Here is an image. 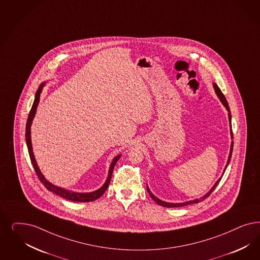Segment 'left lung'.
Masks as SVG:
<instances>
[{
	"label": "left lung",
	"mask_w": 260,
	"mask_h": 260,
	"mask_svg": "<svg viewBox=\"0 0 260 260\" xmlns=\"http://www.w3.org/2000/svg\"><path fill=\"white\" fill-rule=\"evenodd\" d=\"M213 88H214L215 93H216V95L218 96V98L219 100L221 101V103L223 104V106H224L225 109L228 110V115H229V122H230V131H231V137H232V139H233V128H232V113H231V109H230V107H229V104H228V102H226V100L224 98V94L222 93V91L220 90V88L218 87V85L216 84V83H213ZM233 141H232V144H231V150H230V154H229V158H228V161H226V165L224 166V171H223V174H222V177H223V175H224V171L226 169V167H228V165H229V163L231 161V158H232V154H233ZM222 177L220 178V179H218V180L215 182L214 185L211 187V189L206 193V195H204L203 197L199 198V199H195V200H191V201H188V202H184V203H168V202H164V201H162L160 199H158V198L155 197L153 194H152V192H151V190L149 188V186H148V184H147V190H148V193H149V195L151 196L152 200L157 204V205H159V206H165V207H180V206H188V205H191V204H198V203H200V202H202V201H204V200H206V198L208 197L211 193H212V191L216 188V186L218 185V183H219V181L221 180L222 179Z\"/></svg>",
	"instance_id": "obj_1"
}]
</instances>
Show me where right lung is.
Wrapping results in <instances>:
<instances>
[{
	"instance_id": "right-lung-1",
	"label": "right lung",
	"mask_w": 260,
	"mask_h": 260,
	"mask_svg": "<svg viewBox=\"0 0 260 260\" xmlns=\"http://www.w3.org/2000/svg\"><path fill=\"white\" fill-rule=\"evenodd\" d=\"M45 84L46 82H42L39 85L38 90L36 91L35 102L32 104V107H31V109H30L29 114H28V117H27V125H26V142H27V151H28V154H29L30 160H31V163H32V166H34V168L36 170V175H37L38 179H40V181L43 183V185L45 186L46 188L48 189L49 191L53 192L54 194L58 195L59 197L66 199V200H69V201H72V202H78V203H86V202L95 201V200H97V199L101 197L106 192V190L108 189L109 182L111 180V176H112V172H113V169H114V166H115L116 162L119 160V158L121 157L122 154H118L112 159V162H111V164L109 166L107 180L105 181L103 186H101L100 188L93 191V192H88V193L75 192V191H72V190H68V189L56 186V185L53 184L52 182H50L49 180H47L45 179V177L43 176V174L41 173L40 169H39L38 165H37V162H36V157H35V154H34V151H32L31 137H30V126H31V124H32L34 118L36 116V109H37L39 101H40V94L42 92L43 87L45 86Z\"/></svg>"
}]
</instances>
